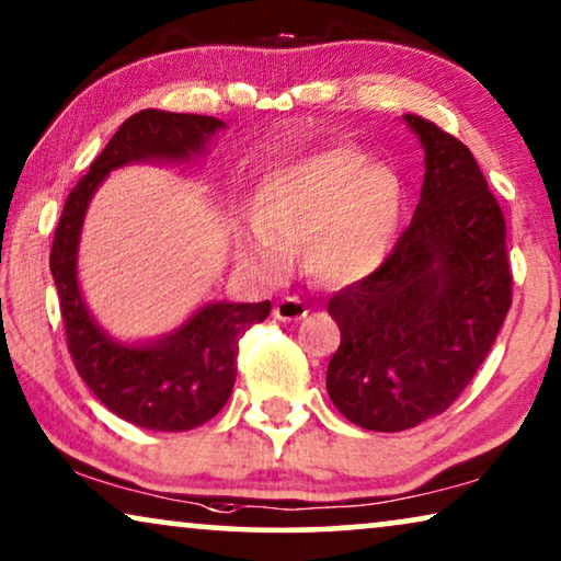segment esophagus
I'll list each match as a JSON object with an SVG mask.
<instances>
[{
	"instance_id": "1",
	"label": "esophagus",
	"mask_w": 561,
	"mask_h": 561,
	"mask_svg": "<svg viewBox=\"0 0 561 561\" xmlns=\"http://www.w3.org/2000/svg\"><path fill=\"white\" fill-rule=\"evenodd\" d=\"M306 313H309V311H306L304 301H301V298H296V296L280 298V301L273 306V317L278 321H298V319H304Z\"/></svg>"
}]
</instances>
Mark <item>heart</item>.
Returning <instances> with one entry per match:
<instances>
[{
    "label": "heart",
    "instance_id": "obj_1",
    "mask_svg": "<svg viewBox=\"0 0 561 561\" xmlns=\"http://www.w3.org/2000/svg\"><path fill=\"white\" fill-rule=\"evenodd\" d=\"M403 217V181L393 168L327 150L271 173L255 198V221L240 232L248 263L275 278L296 250L311 278L350 286L386 263Z\"/></svg>",
    "mask_w": 561,
    "mask_h": 561
}]
</instances>
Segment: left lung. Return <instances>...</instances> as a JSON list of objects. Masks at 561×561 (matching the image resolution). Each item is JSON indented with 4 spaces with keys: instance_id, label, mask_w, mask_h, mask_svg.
Listing matches in <instances>:
<instances>
[{
    "instance_id": "obj_1",
    "label": "left lung",
    "mask_w": 561,
    "mask_h": 561,
    "mask_svg": "<svg viewBox=\"0 0 561 561\" xmlns=\"http://www.w3.org/2000/svg\"><path fill=\"white\" fill-rule=\"evenodd\" d=\"M403 122L424 148L416 211L386 263L329 301L342 342L327 393L370 432L447 411L511 309L505 219L472 152L416 114Z\"/></svg>"
}]
</instances>
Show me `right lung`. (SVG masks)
Here are the masks:
<instances>
[{
  "mask_svg": "<svg viewBox=\"0 0 561 561\" xmlns=\"http://www.w3.org/2000/svg\"><path fill=\"white\" fill-rule=\"evenodd\" d=\"M225 129L227 122L202 114H133L76 183L53 237L50 273L76 370L106 409L150 432H188L217 416L232 396L240 336L271 313V301H206L171 332L152 340H117L99 327L81 290L83 219L112 171L133 163H196Z\"/></svg>",
  "mask_w": 561,
  "mask_h": 561,
  "instance_id": "right-lung-1",
  "label": "right lung"
}]
</instances>
